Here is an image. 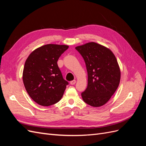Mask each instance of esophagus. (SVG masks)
Segmentation results:
<instances>
[{
    "label": "esophagus",
    "mask_w": 146,
    "mask_h": 146,
    "mask_svg": "<svg viewBox=\"0 0 146 146\" xmlns=\"http://www.w3.org/2000/svg\"><path fill=\"white\" fill-rule=\"evenodd\" d=\"M76 83V81L75 80H72V81H71L70 82V85H75V83Z\"/></svg>",
    "instance_id": "obj_1"
}]
</instances>
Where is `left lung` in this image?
Listing matches in <instances>:
<instances>
[{"instance_id":"1","label":"left lung","mask_w":146,"mask_h":146,"mask_svg":"<svg viewBox=\"0 0 146 146\" xmlns=\"http://www.w3.org/2000/svg\"><path fill=\"white\" fill-rule=\"evenodd\" d=\"M85 61L88 86L82 92L83 101L94 107L105 105L119 86L121 70L111 50L91 42L76 47Z\"/></svg>"}]
</instances>
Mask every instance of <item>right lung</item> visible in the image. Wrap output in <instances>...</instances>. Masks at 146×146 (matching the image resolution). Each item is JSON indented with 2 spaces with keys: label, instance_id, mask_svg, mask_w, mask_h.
<instances>
[{
  "label": "right lung",
  "instance_id": "right-lung-1",
  "mask_svg": "<svg viewBox=\"0 0 146 146\" xmlns=\"http://www.w3.org/2000/svg\"><path fill=\"white\" fill-rule=\"evenodd\" d=\"M69 48L46 44L33 50L26 60L23 79L27 93L35 102L50 106L59 102L69 83L63 77L57 61Z\"/></svg>",
  "mask_w": 146,
  "mask_h": 146
}]
</instances>
